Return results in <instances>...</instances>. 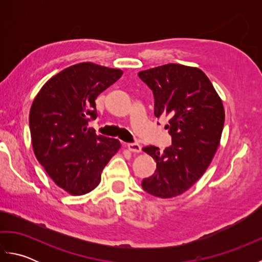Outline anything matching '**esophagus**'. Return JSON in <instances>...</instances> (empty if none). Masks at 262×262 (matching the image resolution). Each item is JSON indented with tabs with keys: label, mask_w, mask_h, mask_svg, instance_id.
I'll return each instance as SVG.
<instances>
[{
	"label": "esophagus",
	"mask_w": 262,
	"mask_h": 262,
	"mask_svg": "<svg viewBox=\"0 0 262 262\" xmlns=\"http://www.w3.org/2000/svg\"><path fill=\"white\" fill-rule=\"evenodd\" d=\"M127 148L129 149L133 153H141L142 152V146L137 143H129L127 144Z\"/></svg>",
	"instance_id": "esophagus-1"
}]
</instances>
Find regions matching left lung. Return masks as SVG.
<instances>
[{"instance_id": "1", "label": "left lung", "mask_w": 262, "mask_h": 262, "mask_svg": "<svg viewBox=\"0 0 262 262\" xmlns=\"http://www.w3.org/2000/svg\"><path fill=\"white\" fill-rule=\"evenodd\" d=\"M154 94V115L168 117L172 145L143 151L157 161L155 173L142 181L146 192L172 198L200 179L213 160L223 132V102L202 70L165 64L138 73Z\"/></svg>"}]
</instances>
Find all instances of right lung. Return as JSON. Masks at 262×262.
Instances as JSON below:
<instances>
[{
  "instance_id": "right-lung-1",
  "label": "right lung",
  "mask_w": 262,
  "mask_h": 262,
  "mask_svg": "<svg viewBox=\"0 0 262 262\" xmlns=\"http://www.w3.org/2000/svg\"><path fill=\"white\" fill-rule=\"evenodd\" d=\"M122 71L85 62L49 79L31 104L29 127L38 162L56 185L73 196L92 191L102 170L119 151L116 138L97 135L96 99Z\"/></svg>"
}]
</instances>
